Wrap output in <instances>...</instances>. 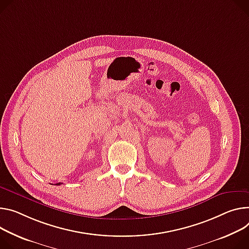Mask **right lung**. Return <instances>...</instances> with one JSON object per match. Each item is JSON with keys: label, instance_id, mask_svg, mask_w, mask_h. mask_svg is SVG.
Instances as JSON below:
<instances>
[{"label": "right lung", "instance_id": "right-lung-1", "mask_svg": "<svg viewBox=\"0 0 249 249\" xmlns=\"http://www.w3.org/2000/svg\"><path fill=\"white\" fill-rule=\"evenodd\" d=\"M59 185H61V183H57V184H56V186H59Z\"/></svg>", "mask_w": 249, "mask_h": 249}]
</instances>
